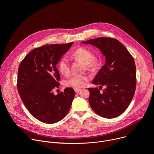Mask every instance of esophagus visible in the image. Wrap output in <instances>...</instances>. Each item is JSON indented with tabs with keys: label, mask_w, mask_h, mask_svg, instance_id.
<instances>
[{
	"label": "esophagus",
	"mask_w": 154,
	"mask_h": 154,
	"mask_svg": "<svg viewBox=\"0 0 154 154\" xmlns=\"http://www.w3.org/2000/svg\"><path fill=\"white\" fill-rule=\"evenodd\" d=\"M74 90H75V92L76 93H78L79 91H81V90H80V89H75Z\"/></svg>",
	"instance_id": "obj_1"
}]
</instances>
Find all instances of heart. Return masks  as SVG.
Here are the masks:
<instances>
[{"instance_id": "1", "label": "heart", "mask_w": 154, "mask_h": 154, "mask_svg": "<svg viewBox=\"0 0 154 154\" xmlns=\"http://www.w3.org/2000/svg\"><path fill=\"white\" fill-rule=\"evenodd\" d=\"M70 56L73 59L82 61L86 64L88 69L93 68L96 66V60L93 58V54L87 48H78L74 51ZM58 67L60 72L63 75H67L69 74V64L66 57H63L60 60ZM88 80L89 77L87 75H74L66 80L64 81V85L68 87L79 89L84 87L87 84Z\"/></svg>"}]
</instances>
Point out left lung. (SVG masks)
<instances>
[{"instance_id":"1","label":"left lung","mask_w":154,"mask_h":154,"mask_svg":"<svg viewBox=\"0 0 154 154\" xmlns=\"http://www.w3.org/2000/svg\"><path fill=\"white\" fill-rule=\"evenodd\" d=\"M98 48L105 58V64L93 83L105 85L100 93L97 88H91L89 103L99 116L112 119L121 115L132 100L136 89V66L134 58L118 40L97 38L82 42Z\"/></svg>"}]
</instances>
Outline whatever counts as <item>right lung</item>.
Listing matches in <instances>:
<instances>
[{"label":"right lung","instance_id":"obj_1","mask_svg":"<svg viewBox=\"0 0 154 154\" xmlns=\"http://www.w3.org/2000/svg\"><path fill=\"white\" fill-rule=\"evenodd\" d=\"M73 42L45 45L35 48L21 61L17 74V90L29 112L39 121L54 124L67 115L75 91L66 88L55 95L60 74L56 66Z\"/></svg>","mask_w":154,"mask_h":154}]
</instances>
